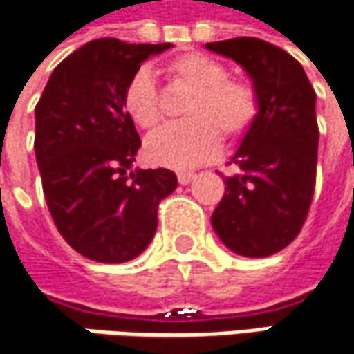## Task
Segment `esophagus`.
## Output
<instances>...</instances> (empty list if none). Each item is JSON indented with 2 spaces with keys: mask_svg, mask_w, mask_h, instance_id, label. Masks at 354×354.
I'll return each instance as SVG.
<instances>
[{
  "mask_svg": "<svg viewBox=\"0 0 354 354\" xmlns=\"http://www.w3.org/2000/svg\"><path fill=\"white\" fill-rule=\"evenodd\" d=\"M194 176H196L194 172H178V182H180V184H190L194 180Z\"/></svg>",
  "mask_w": 354,
  "mask_h": 354,
  "instance_id": "34e87169",
  "label": "esophagus"
}]
</instances>
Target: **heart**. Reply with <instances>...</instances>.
<instances>
[{
	"mask_svg": "<svg viewBox=\"0 0 354 354\" xmlns=\"http://www.w3.org/2000/svg\"><path fill=\"white\" fill-rule=\"evenodd\" d=\"M225 65L206 53H182L164 65L172 88L188 93L182 104L186 122L158 132L147 142V156L154 164L188 168L209 160L220 136L238 140L252 129L259 113L255 88L248 81L227 77ZM122 109L132 122L147 132L164 122L158 91L145 71L136 73L122 95Z\"/></svg>",
	"mask_w": 354,
	"mask_h": 354,
	"instance_id": "obj_1",
	"label": "heart"
}]
</instances>
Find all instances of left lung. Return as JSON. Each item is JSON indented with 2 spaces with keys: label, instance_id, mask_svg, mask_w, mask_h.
<instances>
[{
  "label": "left lung",
  "instance_id": "left-lung-1",
  "mask_svg": "<svg viewBox=\"0 0 354 354\" xmlns=\"http://www.w3.org/2000/svg\"><path fill=\"white\" fill-rule=\"evenodd\" d=\"M252 77L259 113L223 178L225 192L212 227L243 257H268L299 236L313 200L319 127L315 91L297 59L263 39L206 43Z\"/></svg>",
  "mask_w": 354,
  "mask_h": 354
}]
</instances>
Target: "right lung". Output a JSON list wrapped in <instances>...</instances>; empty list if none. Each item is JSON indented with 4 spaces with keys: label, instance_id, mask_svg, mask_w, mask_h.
<instances>
[{
    "label": "right lung",
    "instance_id": "right-lung-1",
    "mask_svg": "<svg viewBox=\"0 0 354 354\" xmlns=\"http://www.w3.org/2000/svg\"><path fill=\"white\" fill-rule=\"evenodd\" d=\"M170 43L95 39L63 59L35 106V156L59 234L99 263H124L148 248L158 204L176 190L172 170L131 172L140 136L122 95L140 63Z\"/></svg>",
    "mask_w": 354,
    "mask_h": 354
}]
</instances>
